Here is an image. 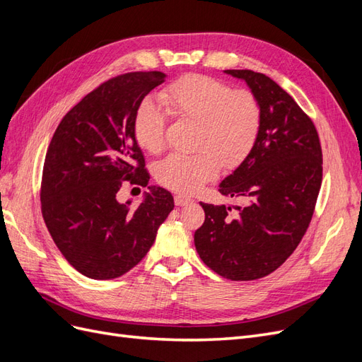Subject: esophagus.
Returning <instances> with one entry per match:
<instances>
[{"label": "esophagus", "instance_id": "esophagus-1", "mask_svg": "<svg viewBox=\"0 0 362 362\" xmlns=\"http://www.w3.org/2000/svg\"><path fill=\"white\" fill-rule=\"evenodd\" d=\"M192 202H193V199L189 198V196H184V194L175 196V205H178V206H184V205L192 204Z\"/></svg>", "mask_w": 362, "mask_h": 362}]
</instances>
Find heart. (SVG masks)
Masks as SVG:
<instances>
[{"label": "heart", "instance_id": "1", "mask_svg": "<svg viewBox=\"0 0 362 362\" xmlns=\"http://www.w3.org/2000/svg\"><path fill=\"white\" fill-rule=\"evenodd\" d=\"M160 104L177 119L198 124L196 154L173 152L157 166V180L166 187L192 193L218 173L221 161L231 168L254 146L261 128V107L247 90H233L228 84L204 75L184 76L158 95ZM166 115L163 108L144 101L134 117L137 144L158 152L164 141ZM221 160H218V158Z\"/></svg>", "mask_w": 362, "mask_h": 362}]
</instances>
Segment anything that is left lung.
I'll list each match as a JSON object with an SVG mask.
<instances>
[{
  "label": "left lung",
  "mask_w": 362,
  "mask_h": 362,
  "mask_svg": "<svg viewBox=\"0 0 362 362\" xmlns=\"http://www.w3.org/2000/svg\"><path fill=\"white\" fill-rule=\"evenodd\" d=\"M243 80L261 107L254 146L218 192L242 198L245 206L202 204L204 225L194 246L205 264L231 281L269 275L298 247L322 185V146L313 120L264 74L228 69Z\"/></svg>",
  "instance_id": "left-lung-1"
}]
</instances>
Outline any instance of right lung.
I'll use <instances>...</instances> for the list:
<instances>
[{
  "label": "right lung",
  "instance_id": "obj_1",
  "mask_svg": "<svg viewBox=\"0 0 362 362\" xmlns=\"http://www.w3.org/2000/svg\"><path fill=\"white\" fill-rule=\"evenodd\" d=\"M164 80L166 74L149 71L105 81L71 108L48 146L43 221L63 257L87 278L115 279L137 266L173 210V196L158 185L148 187L139 206L116 198L122 181L148 185L134 117Z\"/></svg>",
  "mask_w": 362,
  "mask_h": 362
}]
</instances>
